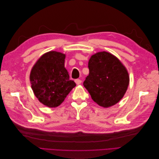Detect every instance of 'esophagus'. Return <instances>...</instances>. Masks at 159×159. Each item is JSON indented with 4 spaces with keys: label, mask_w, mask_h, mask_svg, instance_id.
Listing matches in <instances>:
<instances>
[{
    "label": "esophagus",
    "mask_w": 159,
    "mask_h": 159,
    "mask_svg": "<svg viewBox=\"0 0 159 159\" xmlns=\"http://www.w3.org/2000/svg\"><path fill=\"white\" fill-rule=\"evenodd\" d=\"M81 81H81V80H80V79H77V80H75V84L77 85H80L81 83Z\"/></svg>",
    "instance_id": "obj_1"
}]
</instances>
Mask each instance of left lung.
<instances>
[{
    "mask_svg": "<svg viewBox=\"0 0 159 159\" xmlns=\"http://www.w3.org/2000/svg\"><path fill=\"white\" fill-rule=\"evenodd\" d=\"M88 68L84 86L93 102L104 108L117 103L129 84V73L122 62L109 52H99L91 56Z\"/></svg>",
    "mask_w": 159,
    "mask_h": 159,
    "instance_id": "1",
    "label": "left lung"
}]
</instances>
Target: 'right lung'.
<instances>
[{
  "instance_id": "right-lung-1",
  "label": "right lung",
  "mask_w": 159,
  "mask_h": 159,
  "mask_svg": "<svg viewBox=\"0 0 159 159\" xmlns=\"http://www.w3.org/2000/svg\"><path fill=\"white\" fill-rule=\"evenodd\" d=\"M65 58L63 53L48 52L36 61L30 71L34 94L41 103L50 108L59 106L76 85L65 68Z\"/></svg>"
}]
</instances>
